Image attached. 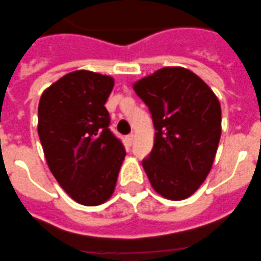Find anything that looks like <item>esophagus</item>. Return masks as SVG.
Listing matches in <instances>:
<instances>
[{
	"label": "esophagus",
	"mask_w": 261,
	"mask_h": 261,
	"mask_svg": "<svg viewBox=\"0 0 261 261\" xmlns=\"http://www.w3.org/2000/svg\"><path fill=\"white\" fill-rule=\"evenodd\" d=\"M134 134H130V135H127V142H128V145H131L133 142H134Z\"/></svg>",
	"instance_id": "34e87169"
}]
</instances>
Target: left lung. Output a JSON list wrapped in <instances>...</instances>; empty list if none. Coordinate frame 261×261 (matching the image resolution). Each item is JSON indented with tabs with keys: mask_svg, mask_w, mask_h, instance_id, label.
I'll return each mask as SVG.
<instances>
[{
	"mask_svg": "<svg viewBox=\"0 0 261 261\" xmlns=\"http://www.w3.org/2000/svg\"><path fill=\"white\" fill-rule=\"evenodd\" d=\"M148 105L154 144L142 162L164 198L180 201L198 190L214 164L222 134L220 102L201 77L184 67H164L133 85Z\"/></svg>",
	"mask_w": 261,
	"mask_h": 261,
	"instance_id": "left-lung-1",
	"label": "left lung"
}]
</instances>
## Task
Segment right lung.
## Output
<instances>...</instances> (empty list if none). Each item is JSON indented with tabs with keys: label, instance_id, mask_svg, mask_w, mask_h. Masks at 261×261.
<instances>
[{
	"label": "right lung",
	"instance_id": "add662e5",
	"mask_svg": "<svg viewBox=\"0 0 261 261\" xmlns=\"http://www.w3.org/2000/svg\"><path fill=\"white\" fill-rule=\"evenodd\" d=\"M113 85L112 76L79 69L47 87L38 105L47 167L64 192L86 206L111 198L126 156L108 128L105 102Z\"/></svg>",
	"mask_w": 261,
	"mask_h": 261
}]
</instances>
